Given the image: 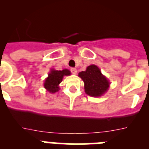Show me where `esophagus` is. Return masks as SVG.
I'll use <instances>...</instances> for the list:
<instances>
[{"label":"esophagus","instance_id":"34e87169","mask_svg":"<svg viewBox=\"0 0 149 149\" xmlns=\"http://www.w3.org/2000/svg\"><path fill=\"white\" fill-rule=\"evenodd\" d=\"M71 72H72V73L73 74H77V69H76V68H71Z\"/></svg>","mask_w":149,"mask_h":149}]
</instances>
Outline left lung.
Masks as SVG:
<instances>
[{
    "mask_svg": "<svg viewBox=\"0 0 149 149\" xmlns=\"http://www.w3.org/2000/svg\"><path fill=\"white\" fill-rule=\"evenodd\" d=\"M78 76L84 81L85 93L92 97H101L110 87L108 79L101 73L97 65L93 64L86 67V71L79 72Z\"/></svg>",
    "mask_w": 149,
    "mask_h": 149,
    "instance_id": "1",
    "label": "left lung"
}]
</instances>
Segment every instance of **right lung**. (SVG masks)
Returning <instances> with one entry per match:
<instances>
[{
	"mask_svg": "<svg viewBox=\"0 0 149 149\" xmlns=\"http://www.w3.org/2000/svg\"><path fill=\"white\" fill-rule=\"evenodd\" d=\"M71 75V72L68 69L55 70L51 68L48 76L44 81V87L46 90L51 93H55L60 90V84L63 81L64 76Z\"/></svg>",
	"mask_w": 149,
	"mask_h": 149,
	"instance_id": "obj_1",
	"label": "right lung"
}]
</instances>
